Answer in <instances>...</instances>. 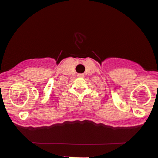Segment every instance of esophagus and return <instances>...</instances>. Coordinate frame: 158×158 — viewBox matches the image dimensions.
Instances as JSON below:
<instances>
[{"label": "esophagus", "instance_id": "34e87169", "mask_svg": "<svg viewBox=\"0 0 158 158\" xmlns=\"http://www.w3.org/2000/svg\"><path fill=\"white\" fill-rule=\"evenodd\" d=\"M77 76H78L79 77H83V74H79V75H77Z\"/></svg>", "mask_w": 158, "mask_h": 158}]
</instances>
